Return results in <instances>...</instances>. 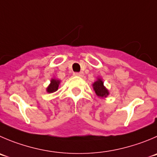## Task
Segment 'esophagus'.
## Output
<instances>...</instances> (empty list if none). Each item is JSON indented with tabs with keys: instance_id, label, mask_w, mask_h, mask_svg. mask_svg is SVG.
Segmentation results:
<instances>
[{
	"instance_id": "esophagus-1",
	"label": "esophagus",
	"mask_w": 157,
	"mask_h": 157,
	"mask_svg": "<svg viewBox=\"0 0 157 157\" xmlns=\"http://www.w3.org/2000/svg\"><path fill=\"white\" fill-rule=\"evenodd\" d=\"M75 76H78V77H81L82 78L84 76V73L83 72H78V73H75L74 74Z\"/></svg>"
}]
</instances>
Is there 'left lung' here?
<instances>
[{"mask_svg":"<svg viewBox=\"0 0 157 157\" xmlns=\"http://www.w3.org/2000/svg\"><path fill=\"white\" fill-rule=\"evenodd\" d=\"M92 87H93V89L96 95L99 98H106L109 95V92L108 89H106V87L104 86L103 80L100 77L97 78L96 81L94 82V83L92 84Z\"/></svg>","mask_w":157,"mask_h":157,"instance_id":"left-lung-1","label":"left lung"}]
</instances>
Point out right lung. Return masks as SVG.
Listing matches in <instances>:
<instances>
[{"mask_svg":"<svg viewBox=\"0 0 157 157\" xmlns=\"http://www.w3.org/2000/svg\"><path fill=\"white\" fill-rule=\"evenodd\" d=\"M60 82L61 80L58 79L56 78H52L50 81V84L46 88V92L48 93H53V92H56L59 89V86Z\"/></svg>","mask_w":157,"mask_h":157,"instance_id":"add662e5","label":"right lung"}]
</instances>
